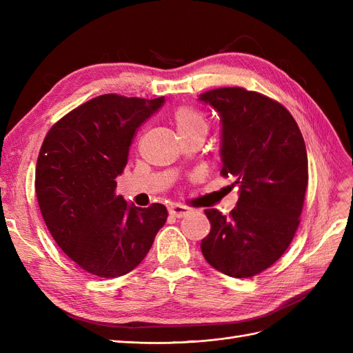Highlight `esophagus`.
<instances>
[{"label":"esophagus","instance_id":"obj_1","mask_svg":"<svg viewBox=\"0 0 353 353\" xmlns=\"http://www.w3.org/2000/svg\"><path fill=\"white\" fill-rule=\"evenodd\" d=\"M168 210H169L170 215L175 216V218H184V216L188 215V213H191L190 208L183 206V205H178V203H174V205H170L168 208Z\"/></svg>","mask_w":353,"mask_h":353}]
</instances>
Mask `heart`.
I'll return each instance as SVG.
<instances>
[{"mask_svg":"<svg viewBox=\"0 0 353 353\" xmlns=\"http://www.w3.org/2000/svg\"><path fill=\"white\" fill-rule=\"evenodd\" d=\"M174 121L176 125L178 134L181 137L200 131V130H205V131L208 130V123H206L205 116L191 108L176 109L174 113Z\"/></svg>","mask_w":353,"mask_h":353,"instance_id":"heart-1","label":"heart"}]
</instances>
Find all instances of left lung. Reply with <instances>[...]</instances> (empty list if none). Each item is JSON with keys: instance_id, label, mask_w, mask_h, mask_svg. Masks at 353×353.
<instances>
[{"instance_id": "obj_1", "label": "left lung", "mask_w": 353, "mask_h": 353, "mask_svg": "<svg viewBox=\"0 0 353 353\" xmlns=\"http://www.w3.org/2000/svg\"><path fill=\"white\" fill-rule=\"evenodd\" d=\"M221 119L223 176L239 185L230 216L206 209L210 232L201 240L209 265L249 279L279 261L292 243L307 187V154L301 130L280 103L244 88L199 95Z\"/></svg>"}]
</instances>
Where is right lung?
Returning <instances> with one entry per match:
<instances>
[{"mask_svg": "<svg viewBox=\"0 0 353 353\" xmlns=\"http://www.w3.org/2000/svg\"><path fill=\"white\" fill-rule=\"evenodd\" d=\"M165 97L144 100L104 94L51 128L37 162L38 205L52 239L87 272L114 279L145 258L168 210L137 208L116 196L132 138Z\"/></svg>", "mask_w": 353, "mask_h": 353, "instance_id": "1", "label": "right lung"}]
</instances>
